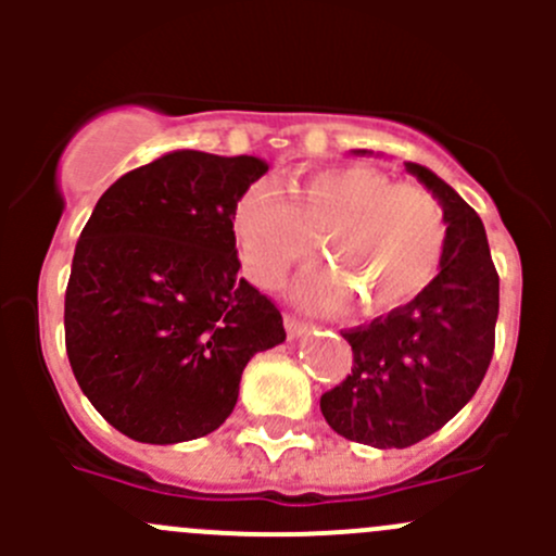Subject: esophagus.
Listing matches in <instances>:
<instances>
[{
  "label": "esophagus",
  "instance_id": "obj_1",
  "mask_svg": "<svg viewBox=\"0 0 556 556\" xmlns=\"http://www.w3.org/2000/svg\"><path fill=\"white\" fill-rule=\"evenodd\" d=\"M285 330H288L290 339H299L301 333H306V330H309V323L288 312V314H285Z\"/></svg>",
  "mask_w": 556,
  "mask_h": 556
}]
</instances>
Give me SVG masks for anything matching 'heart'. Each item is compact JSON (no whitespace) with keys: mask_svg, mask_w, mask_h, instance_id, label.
<instances>
[{"mask_svg":"<svg viewBox=\"0 0 556 556\" xmlns=\"http://www.w3.org/2000/svg\"><path fill=\"white\" fill-rule=\"evenodd\" d=\"M233 233L247 271L266 288H277L323 242L333 271L312 277L304 299L339 306L350 293L366 314H382L408 304L435 277L446 217L422 185L341 166L295 185V201L268 182L250 185L233 206Z\"/></svg>","mask_w":556,"mask_h":556,"instance_id":"obj_1","label":"heart"}]
</instances>
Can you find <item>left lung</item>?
Wrapping results in <instances>:
<instances>
[{"instance_id":"1","label":"left lung","mask_w":556,"mask_h":556,"mask_svg":"<svg viewBox=\"0 0 556 556\" xmlns=\"http://www.w3.org/2000/svg\"><path fill=\"white\" fill-rule=\"evenodd\" d=\"M406 169L444 206L441 271L408 304L341 330L352 346V374L319 397L336 433L377 450L428 439L473 397L495 352L501 306L481 217L430 169Z\"/></svg>"}]
</instances>
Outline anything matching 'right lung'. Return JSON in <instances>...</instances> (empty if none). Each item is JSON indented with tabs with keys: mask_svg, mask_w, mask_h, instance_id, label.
Wrapping results in <instances>:
<instances>
[{
	"mask_svg": "<svg viewBox=\"0 0 556 556\" xmlns=\"http://www.w3.org/2000/svg\"><path fill=\"white\" fill-rule=\"evenodd\" d=\"M266 172L252 155L177 150L123 174L93 206L66 285V355L128 439L217 430L250 357L285 341L277 304L239 277L233 237V206Z\"/></svg>",
	"mask_w": 556,
	"mask_h": 556,
	"instance_id": "obj_1",
	"label": "right lung"
}]
</instances>
